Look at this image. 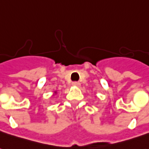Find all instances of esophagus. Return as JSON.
<instances>
[{
    "mask_svg": "<svg viewBox=\"0 0 149 149\" xmlns=\"http://www.w3.org/2000/svg\"><path fill=\"white\" fill-rule=\"evenodd\" d=\"M72 85L74 87H80V83L79 82H74Z\"/></svg>",
    "mask_w": 149,
    "mask_h": 149,
    "instance_id": "34e87169",
    "label": "esophagus"
}]
</instances>
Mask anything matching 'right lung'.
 Instances as JSON below:
<instances>
[{
	"mask_svg": "<svg viewBox=\"0 0 149 149\" xmlns=\"http://www.w3.org/2000/svg\"><path fill=\"white\" fill-rule=\"evenodd\" d=\"M55 94H57V91H55V92H54V93H53V95H55Z\"/></svg>",
	"mask_w": 149,
	"mask_h": 149,
	"instance_id": "right-lung-1",
	"label": "right lung"
}]
</instances>
